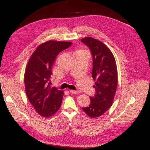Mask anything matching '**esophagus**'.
Instances as JSON below:
<instances>
[{
	"label": "esophagus",
	"instance_id": "esophagus-1",
	"mask_svg": "<svg viewBox=\"0 0 150 150\" xmlns=\"http://www.w3.org/2000/svg\"><path fill=\"white\" fill-rule=\"evenodd\" d=\"M70 92L72 93H79V91H74V90H69Z\"/></svg>",
	"mask_w": 150,
	"mask_h": 150
}]
</instances>
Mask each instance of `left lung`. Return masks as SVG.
<instances>
[{"label": "left lung", "instance_id": "obj_1", "mask_svg": "<svg viewBox=\"0 0 150 150\" xmlns=\"http://www.w3.org/2000/svg\"><path fill=\"white\" fill-rule=\"evenodd\" d=\"M81 42L91 50L93 67L92 76L96 81V93L89 97L90 105L82 108L91 118L98 117L111 107L117 86V69L114 55L103 42L91 37H86Z\"/></svg>", "mask_w": 150, "mask_h": 150}]
</instances>
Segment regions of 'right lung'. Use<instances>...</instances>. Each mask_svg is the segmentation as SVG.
Returning a JSON list of instances; mask_svg holds the SVG:
<instances>
[{"instance_id":"obj_1","label":"right lung","mask_w":150,"mask_h":150,"mask_svg":"<svg viewBox=\"0 0 150 150\" xmlns=\"http://www.w3.org/2000/svg\"><path fill=\"white\" fill-rule=\"evenodd\" d=\"M72 42L49 41L39 45L31 54L24 75L26 95L35 111L49 118L60 108L64 92L50 86L52 67L57 55Z\"/></svg>"}]
</instances>
